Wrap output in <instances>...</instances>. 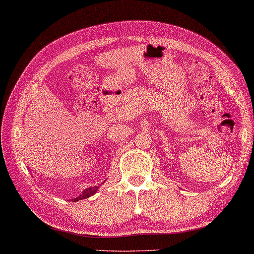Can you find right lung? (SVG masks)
<instances>
[{"instance_id": "1", "label": "right lung", "mask_w": 254, "mask_h": 254, "mask_svg": "<svg viewBox=\"0 0 254 254\" xmlns=\"http://www.w3.org/2000/svg\"><path fill=\"white\" fill-rule=\"evenodd\" d=\"M98 189L99 187L98 186H93V187H89V189H86V190H84L82 192V194L79 196H77V197H75V199H72L71 201H74V202H76V201H78V200H83V199H88V197H90L91 195H93V194H95L97 190H98Z\"/></svg>"}]
</instances>
